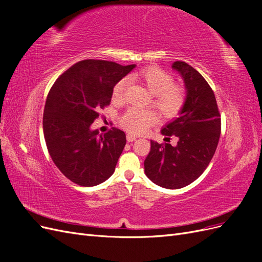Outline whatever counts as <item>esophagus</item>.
I'll list each match as a JSON object with an SVG mask.
<instances>
[{"label": "esophagus", "mask_w": 262, "mask_h": 262, "mask_svg": "<svg viewBox=\"0 0 262 262\" xmlns=\"http://www.w3.org/2000/svg\"><path fill=\"white\" fill-rule=\"evenodd\" d=\"M136 139L137 137L133 136V134H126V140H128V142H133Z\"/></svg>", "instance_id": "34e87169"}]
</instances>
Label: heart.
I'll return each instance as SVG.
<instances>
[{
    "label": "heart",
    "mask_w": 262,
    "mask_h": 262,
    "mask_svg": "<svg viewBox=\"0 0 262 262\" xmlns=\"http://www.w3.org/2000/svg\"><path fill=\"white\" fill-rule=\"evenodd\" d=\"M139 78L153 95V106L164 117L177 116L185 105L186 95L184 90L173 85V77L160 68H148L139 73ZM128 77H123L115 85L113 98L121 100L128 87ZM157 121V116L152 110H143L136 107L129 108L121 116L120 122L123 128L131 134L145 132Z\"/></svg>",
    "instance_id": "obj_1"
}]
</instances>
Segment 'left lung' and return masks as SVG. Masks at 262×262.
<instances>
[{
  "mask_svg": "<svg viewBox=\"0 0 262 262\" xmlns=\"http://www.w3.org/2000/svg\"><path fill=\"white\" fill-rule=\"evenodd\" d=\"M172 69L184 80L185 105L179 116L165 124L161 133L178 139L177 144L150 140L144 171L155 185L180 189L191 184L208 167L217 147L221 118L212 89L204 77L188 63L176 61Z\"/></svg>",
  "mask_w": 262,
  "mask_h": 262,
  "instance_id": "1",
  "label": "left lung"
}]
</instances>
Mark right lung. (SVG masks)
<instances>
[{
    "label": "right lung",
    "instance_id": "obj_1",
    "mask_svg": "<svg viewBox=\"0 0 262 262\" xmlns=\"http://www.w3.org/2000/svg\"><path fill=\"white\" fill-rule=\"evenodd\" d=\"M136 67L83 60L51 87L42 121L46 144L55 166L74 184L97 186L114 173L125 134L113 128L102 136L91 125L99 116L98 110L110 104L118 81Z\"/></svg>",
    "mask_w": 262,
    "mask_h": 262
}]
</instances>
